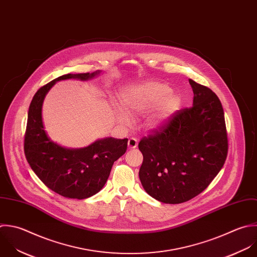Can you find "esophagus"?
<instances>
[{"instance_id":"34e87169","label":"esophagus","mask_w":257,"mask_h":257,"mask_svg":"<svg viewBox=\"0 0 257 257\" xmlns=\"http://www.w3.org/2000/svg\"><path fill=\"white\" fill-rule=\"evenodd\" d=\"M137 145H138V142L135 138H130L128 140V148L129 149H134L137 147Z\"/></svg>"}]
</instances>
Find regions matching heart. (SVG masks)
<instances>
[{"mask_svg": "<svg viewBox=\"0 0 257 257\" xmlns=\"http://www.w3.org/2000/svg\"><path fill=\"white\" fill-rule=\"evenodd\" d=\"M181 98L171 93V88L159 82H147L125 90L121 95V107L113 108V115L122 126H129V116H138L151 111L146 125L157 129L166 124L179 110Z\"/></svg>", "mask_w": 257, "mask_h": 257, "instance_id": "heart-1", "label": "heart"}]
</instances>
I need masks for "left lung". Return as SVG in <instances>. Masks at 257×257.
<instances>
[{
    "mask_svg": "<svg viewBox=\"0 0 257 257\" xmlns=\"http://www.w3.org/2000/svg\"><path fill=\"white\" fill-rule=\"evenodd\" d=\"M193 106L175 113L159 130L139 142L144 190L167 204L201 193L224 165L228 151L224 112L209 88L189 79Z\"/></svg>",
    "mask_w": 257,
    "mask_h": 257,
    "instance_id": "8db88e82",
    "label": "left lung"
}]
</instances>
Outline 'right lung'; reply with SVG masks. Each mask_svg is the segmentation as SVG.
<instances>
[{
    "instance_id": "add662e5",
    "label": "right lung",
    "mask_w": 257,
    "mask_h": 257,
    "mask_svg": "<svg viewBox=\"0 0 257 257\" xmlns=\"http://www.w3.org/2000/svg\"><path fill=\"white\" fill-rule=\"evenodd\" d=\"M101 71L66 74L41 87L29 107L24 150L27 161L40 180L54 192L73 199H85L105 185L114 162L127 150L128 139L106 137L84 148L63 147L45 131L42 107L50 89L61 80L87 81Z\"/></svg>"
}]
</instances>
